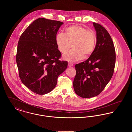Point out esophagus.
Instances as JSON below:
<instances>
[{"label":"esophagus","mask_w":132,"mask_h":132,"mask_svg":"<svg viewBox=\"0 0 132 132\" xmlns=\"http://www.w3.org/2000/svg\"><path fill=\"white\" fill-rule=\"evenodd\" d=\"M73 66V64H72V63H68V67H72Z\"/></svg>","instance_id":"1"}]
</instances>
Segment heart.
I'll return each instance as SVG.
<instances>
[{"mask_svg": "<svg viewBox=\"0 0 132 132\" xmlns=\"http://www.w3.org/2000/svg\"><path fill=\"white\" fill-rule=\"evenodd\" d=\"M96 41L93 31L79 25L70 26L66 29L65 35L59 33L55 37L57 48L62 53H67L73 45V50L63 57L64 60L71 62L89 56L94 50Z\"/></svg>", "mask_w": 132, "mask_h": 132, "instance_id": "heart-1", "label": "heart"}]
</instances>
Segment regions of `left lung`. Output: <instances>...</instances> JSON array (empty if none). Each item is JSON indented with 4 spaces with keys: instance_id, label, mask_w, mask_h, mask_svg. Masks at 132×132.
Returning <instances> with one entry per match:
<instances>
[{
    "instance_id": "obj_1",
    "label": "left lung",
    "mask_w": 132,
    "mask_h": 132,
    "mask_svg": "<svg viewBox=\"0 0 132 132\" xmlns=\"http://www.w3.org/2000/svg\"><path fill=\"white\" fill-rule=\"evenodd\" d=\"M93 25L96 32L94 50L87 60L75 66L74 89L82 98L101 93L111 80L115 65V50L109 34L100 24L93 23Z\"/></svg>"
}]
</instances>
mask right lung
Wrapping results in <instances>:
<instances>
[{
    "mask_svg": "<svg viewBox=\"0 0 132 132\" xmlns=\"http://www.w3.org/2000/svg\"><path fill=\"white\" fill-rule=\"evenodd\" d=\"M63 22L39 18L29 26L19 38L16 62L22 83L37 94L50 92L68 62L59 60L55 37Z\"/></svg>",
    "mask_w": 132,
    "mask_h": 132,
    "instance_id": "1",
    "label": "right lung"
}]
</instances>
